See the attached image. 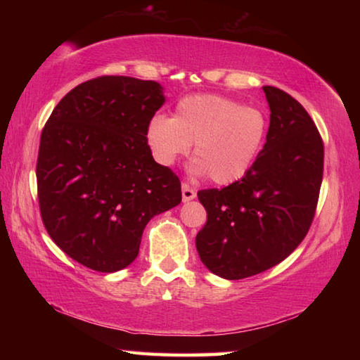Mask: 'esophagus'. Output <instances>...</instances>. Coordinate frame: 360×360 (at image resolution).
I'll use <instances>...</instances> for the list:
<instances>
[{
  "instance_id": "obj_1",
  "label": "esophagus",
  "mask_w": 360,
  "mask_h": 360,
  "mask_svg": "<svg viewBox=\"0 0 360 360\" xmlns=\"http://www.w3.org/2000/svg\"><path fill=\"white\" fill-rule=\"evenodd\" d=\"M195 197H197V191L184 182V184H182V200H184V202H191Z\"/></svg>"
}]
</instances>
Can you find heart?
I'll return each instance as SVG.
<instances>
[{"label": "heart", "instance_id": "heart-1", "mask_svg": "<svg viewBox=\"0 0 360 360\" xmlns=\"http://www.w3.org/2000/svg\"><path fill=\"white\" fill-rule=\"evenodd\" d=\"M266 133L268 119L260 109L221 95H191L178 103L174 117H152L148 143L163 167L173 165L195 143L192 172L229 186L251 172Z\"/></svg>", "mask_w": 360, "mask_h": 360}]
</instances>
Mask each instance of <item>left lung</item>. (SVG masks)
<instances>
[{"mask_svg":"<svg viewBox=\"0 0 360 360\" xmlns=\"http://www.w3.org/2000/svg\"><path fill=\"white\" fill-rule=\"evenodd\" d=\"M266 143L245 178L198 191L208 221L195 245L214 275L243 279L283 262L311 227L324 172V143L313 119L284 90L265 85Z\"/></svg>","mask_w":360,"mask_h":360,"instance_id":"obj_1","label":"left lung"}]
</instances>
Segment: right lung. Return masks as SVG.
Here are the masks:
<instances>
[{"label":"right lung","instance_id":"obj_1","mask_svg":"<svg viewBox=\"0 0 360 360\" xmlns=\"http://www.w3.org/2000/svg\"><path fill=\"white\" fill-rule=\"evenodd\" d=\"M163 87L129 76L79 84L41 133L36 179L53 243L90 270L114 273L138 257L152 217L181 203V181L158 165L148 127Z\"/></svg>","mask_w":360,"mask_h":360}]
</instances>
